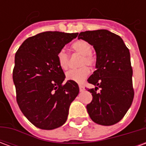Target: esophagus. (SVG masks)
I'll list each match as a JSON object with an SVG mask.
<instances>
[{"label": "esophagus", "mask_w": 146, "mask_h": 146, "mask_svg": "<svg viewBox=\"0 0 146 146\" xmlns=\"http://www.w3.org/2000/svg\"><path fill=\"white\" fill-rule=\"evenodd\" d=\"M79 88H80V92H84V91L85 90L84 87L83 85H79Z\"/></svg>", "instance_id": "esophagus-1"}]
</instances>
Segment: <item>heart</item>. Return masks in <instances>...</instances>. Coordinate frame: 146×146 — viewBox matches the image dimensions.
Returning a JSON list of instances; mask_svg holds the SVG:
<instances>
[{"label": "heart", "instance_id": "obj_1", "mask_svg": "<svg viewBox=\"0 0 146 146\" xmlns=\"http://www.w3.org/2000/svg\"><path fill=\"white\" fill-rule=\"evenodd\" d=\"M71 48L73 51L83 55L80 62V66L87 65L88 66H93L95 65V58L92 53V47L88 42L84 40H76L71 45ZM58 64L62 70H66L69 67V57L64 50H60L57 54ZM90 74V70L87 66H83L76 70H71L67 72L66 78L67 80H71L77 84L83 83Z\"/></svg>", "mask_w": 146, "mask_h": 146}]
</instances>
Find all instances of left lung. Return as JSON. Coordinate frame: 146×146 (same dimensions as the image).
Instances as JSON below:
<instances>
[{"label": "left lung", "instance_id": "8db88e82", "mask_svg": "<svg viewBox=\"0 0 146 146\" xmlns=\"http://www.w3.org/2000/svg\"><path fill=\"white\" fill-rule=\"evenodd\" d=\"M78 39L88 42L96 53V70L88 79L95 86L88 90L93 98L88 113L96 123L113 125L122 119L134 98L129 49L120 36L107 30L81 32Z\"/></svg>", "mask_w": 146, "mask_h": 146}]
</instances>
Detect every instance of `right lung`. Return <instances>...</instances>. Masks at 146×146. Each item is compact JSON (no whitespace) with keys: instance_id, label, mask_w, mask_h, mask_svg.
I'll return each mask as SVG.
<instances>
[{"instance_id":"right-lung-1","label":"right lung","mask_w":146,"mask_h":146,"mask_svg":"<svg viewBox=\"0 0 146 146\" xmlns=\"http://www.w3.org/2000/svg\"><path fill=\"white\" fill-rule=\"evenodd\" d=\"M78 33L43 32L27 38L15 56L13 81L24 116L38 128L53 130L66 123L71 102L79 94L57 61L58 51Z\"/></svg>"}]
</instances>
